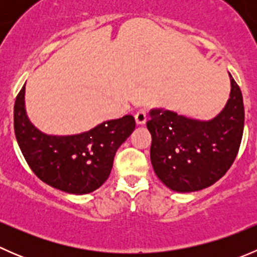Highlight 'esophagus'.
<instances>
[{
  "label": "esophagus",
  "instance_id": "34e87169",
  "mask_svg": "<svg viewBox=\"0 0 257 257\" xmlns=\"http://www.w3.org/2000/svg\"><path fill=\"white\" fill-rule=\"evenodd\" d=\"M134 118H136V123L138 124V125H143L145 124V121H147V110L145 109H139L138 112L136 113V115H134Z\"/></svg>",
  "mask_w": 257,
  "mask_h": 257
}]
</instances>
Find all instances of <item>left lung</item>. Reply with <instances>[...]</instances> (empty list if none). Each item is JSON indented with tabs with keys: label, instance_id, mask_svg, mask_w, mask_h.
I'll list each match as a JSON object with an SVG mask.
<instances>
[{
	"label": "left lung",
	"instance_id": "1",
	"mask_svg": "<svg viewBox=\"0 0 257 257\" xmlns=\"http://www.w3.org/2000/svg\"><path fill=\"white\" fill-rule=\"evenodd\" d=\"M230 97L210 120L188 118L173 110L149 112L150 160L157 177L178 193H191L216 183L236 158L243 133L242 94L229 73Z\"/></svg>",
	"mask_w": 257,
	"mask_h": 257
}]
</instances>
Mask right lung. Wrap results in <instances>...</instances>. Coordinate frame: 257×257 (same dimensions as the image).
I'll use <instances>...</instances> for the list:
<instances>
[{
    "instance_id": "1",
    "label": "right lung",
    "mask_w": 257,
    "mask_h": 257,
    "mask_svg": "<svg viewBox=\"0 0 257 257\" xmlns=\"http://www.w3.org/2000/svg\"><path fill=\"white\" fill-rule=\"evenodd\" d=\"M25 90L15 102L17 143L32 172L43 183L68 194L92 193L104 184L116 150L136 129L133 115L103 121L74 136H49L28 119Z\"/></svg>"
}]
</instances>
